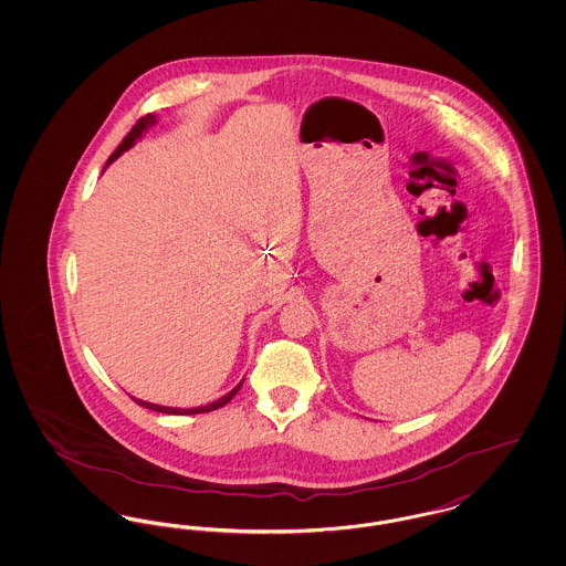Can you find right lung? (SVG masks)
<instances>
[{
    "label": "right lung",
    "instance_id": "right-lung-1",
    "mask_svg": "<svg viewBox=\"0 0 566 566\" xmlns=\"http://www.w3.org/2000/svg\"><path fill=\"white\" fill-rule=\"evenodd\" d=\"M157 123V116L155 114H148V116H144V118H139L137 120V125H135L134 129L127 134V137L123 139V144L112 153V157L108 159V165L112 161H116L123 153H127L132 146H134L135 142L142 137V135L146 134L153 125ZM243 379L231 390V392H227L224 397H220V399H216L212 403L203 405V407H190V409H182V407H165V405L157 403H148V401H142V399H134L135 403L142 405V407H148V409H153V411H161V413H174V416H190V413H206V411H214L218 407H222V405L229 403L235 395H238V390L242 388Z\"/></svg>",
    "mask_w": 566,
    "mask_h": 566
}]
</instances>
